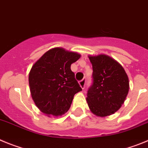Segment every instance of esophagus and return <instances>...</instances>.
Returning <instances> with one entry per match:
<instances>
[{
  "label": "esophagus",
  "mask_w": 148,
  "mask_h": 148,
  "mask_svg": "<svg viewBox=\"0 0 148 148\" xmlns=\"http://www.w3.org/2000/svg\"><path fill=\"white\" fill-rule=\"evenodd\" d=\"M86 78H84V79H82V80H80L79 82V86H80V87L82 88V89L85 88V86H86Z\"/></svg>",
  "instance_id": "34e87169"
}]
</instances>
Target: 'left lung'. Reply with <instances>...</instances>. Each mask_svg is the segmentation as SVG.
I'll use <instances>...</instances> for the list:
<instances>
[{
    "mask_svg": "<svg viewBox=\"0 0 148 148\" xmlns=\"http://www.w3.org/2000/svg\"><path fill=\"white\" fill-rule=\"evenodd\" d=\"M93 67L92 86L88 90L86 101L90 111L105 117L116 112L129 91V79L119 62L106 54L89 55Z\"/></svg>",
    "mask_w": 148,
    "mask_h": 148,
    "instance_id": "left-lung-1",
    "label": "left lung"
}]
</instances>
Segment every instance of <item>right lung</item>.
<instances>
[{
	"label": "right lung",
	"instance_id": "1",
	"mask_svg": "<svg viewBox=\"0 0 148 148\" xmlns=\"http://www.w3.org/2000/svg\"><path fill=\"white\" fill-rule=\"evenodd\" d=\"M81 55L62 48L46 51L34 63L29 74L32 97L48 116H60L70 108L74 94L82 90L71 70Z\"/></svg>",
	"mask_w": 148,
	"mask_h": 148
}]
</instances>
